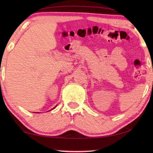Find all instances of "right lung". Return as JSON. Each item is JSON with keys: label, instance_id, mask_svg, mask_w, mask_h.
Wrapping results in <instances>:
<instances>
[{"label": "right lung", "instance_id": "add662e5", "mask_svg": "<svg viewBox=\"0 0 153 153\" xmlns=\"http://www.w3.org/2000/svg\"><path fill=\"white\" fill-rule=\"evenodd\" d=\"M54 108H55V107H54Z\"/></svg>", "mask_w": 153, "mask_h": 153}]
</instances>
